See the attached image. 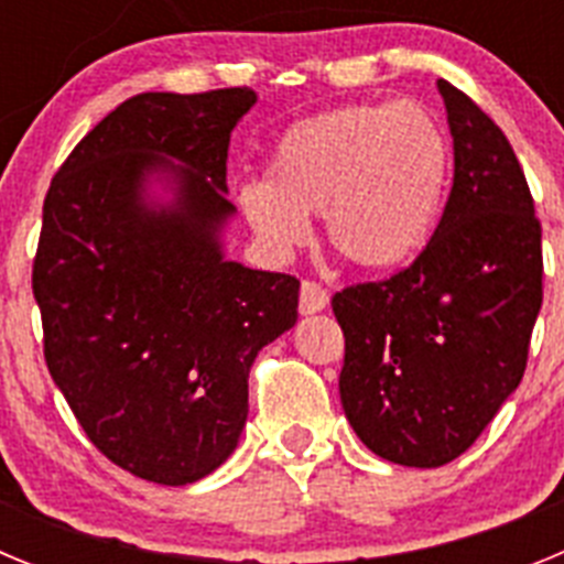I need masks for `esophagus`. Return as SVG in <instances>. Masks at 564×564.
Listing matches in <instances>:
<instances>
[{
	"instance_id": "1",
	"label": "esophagus",
	"mask_w": 564,
	"mask_h": 564,
	"mask_svg": "<svg viewBox=\"0 0 564 564\" xmlns=\"http://www.w3.org/2000/svg\"><path fill=\"white\" fill-rule=\"evenodd\" d=\"M327 302H330V293L318 285V282H313V279H305V282H302V288H299V311L305 313V316L325 311Z\"/></svg>"
}]
</instances>
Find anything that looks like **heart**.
Here are the masks:
<instances>
[{
    "mask_svg": "<svg viewBox=\"0 0 564 564\" xmlns=\"http://www.w3.org/2000/svg\"><path fill=\"white\" fill-rule=\"evenodd\" d=\"M449 181V141L421 104H347L293 123L265 183L239 188L257 237L285 253L322 212L325 242L361 271H392L423 251Z\"/></svg>",
    "mask_w": 564,
    "mask_h": 564,
    "instance_id": "b5f03b06",
    "label": "heart"
}]
</instances>
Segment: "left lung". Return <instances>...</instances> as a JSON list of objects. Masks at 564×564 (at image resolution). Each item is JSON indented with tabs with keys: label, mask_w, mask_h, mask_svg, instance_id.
Wrapping results in <instances>:
<instances>
[{
	"label": "left lung",
	"mask_w": 564,
	"mask_h": 564,
	"mask_svg": "<svg viewBox=\"0 0 564 564\" xmlns=\"http://www.w3.org/2000/svg\"><path fill=\"white\" fill-rule=\"evenodd\" d=\"M455 183L410 265L333 296L344 415L367 449L435 468L480 437L528 364L542 307V226L514 149L480 107L437 82Z\"/></svg>",
	"instance_id": "1"
}]
</instances>
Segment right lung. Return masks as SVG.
<instances>
[{
  "instance_id": "add662e5",
  "label": "right lung",
  "mask_w": 564,
  "mask_h": 564,
  "mask_svg": "<svg viewBox=\"0 0 564 564\" xmlns=\"http://www.w3.org/2000/svg\"><path fill=\"white\" fill-rule=\"evenodd\" d=\"M253 104L248 87L127 98L44 197L33 296L50 376L107 460L161 486L231 455L253 358L296 325L299 279L226 262L217 239L228 143ZM149 171L178 181L169 213L142 203Z\"/></svg>"
}]
</instances>
